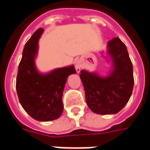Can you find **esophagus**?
Instances as JSON below:
<instances>
[{
  "label": "esophagus",
  "instance_id": "1",
  "mask_svg": "<svg viewBox=\"0 0 150 150\" xmlns=\"http://www.w3.org/2000/svg\"><path fill=\"white\" fill-rule=\"evenodd\" d=\"M75 68H76V71H77V72L80 71V67H79V65L75 66Z\"/></svg>",
  "mask_w": 150,
  "mask_h": 150
}]
</instances>
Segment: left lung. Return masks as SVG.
<instances>
[{
    "label": "left lung",
    "instance_id": "obj_1",
    "mask_svg": "<svg viewBox=\"0 0 150 150\" xmlns=\"http://www.w3.org/2000/svg\"><path fill=\"white\" fill-rule=\"evenodd\" d=\"M113 62L112 71L107 77L81 71L79 76L83 85L88 106L93 112L116 114L128 103L134 84L132 64L125 45L119 38L107 43Z\"/></svg>",
    "mask_w": 150,
    "mask_h": 150
}]
</instances>
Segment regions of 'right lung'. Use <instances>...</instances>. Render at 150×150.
I'll return each mask as SVG.
<instances>
[{
	"label": "right lung",
	"mask_w": 150,
	"mask_h": 150,
	"mask_svg": "<svg viewBox=\"0 0 150 150\" xmlns=\"http://www.w3.org/2000/svg\"><path fill=\"white\" fill-rule=\"evenodd\" d=\"M43 31L42 28L35 31L25 45L18 66L16 89L21 106L32 118L50 121L62 115V92L66 82L69 75L76 73V71L71 65L45 75L38 71L34 59Z\"/></svg>",
	"instance_id": "1"
}]
</instances>
